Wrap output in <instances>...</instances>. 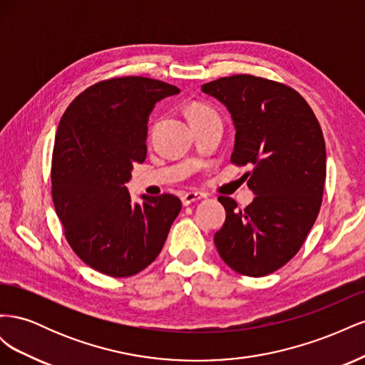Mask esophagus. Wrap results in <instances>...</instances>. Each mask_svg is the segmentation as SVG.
Segmentation results:
<instances>
[{
  "label": "esophagus",
  "mask_w": 365,
  "mask_h": 365,
  "mask_svg": "<svg viewBox=\"0 0 365 365\" xmlns=\"http://www.w3.org/2000/svg\"><path fill=\"white\" fill-rule=\"evenodd\" d=\"M202 197H204V195L200 192H189V193H184L181 196V201H182V205H189L192 202L202 200Z\"/></svg>",
  "instance_id": "obj_1"
}]
</instances>
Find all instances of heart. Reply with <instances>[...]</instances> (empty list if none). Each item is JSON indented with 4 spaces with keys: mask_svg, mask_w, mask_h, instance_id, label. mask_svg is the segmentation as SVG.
<instances>
[{
    "mask_svg": "<svg viewBox=\"0 0 365 365\" xmlns=\"http://www.w3.org/2000/svg\"><path fill=\"white\" fill-rule=\"evenodd\" d=\"M215 111L212 108H208L205 105H195L192 108V120L196 117H201V115H207V114H213Z\"/></svg>",
    "mask_w": 365,
    "mask_h": 365,
    "instance_id": "1",
    "label": "heart"
}]
</instances>
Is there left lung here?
<instances>
[{
	"mask_svg": "<svg viewBox=\"0 0 365 365\" xmlns=\"http://www.w3.org/2000/svg\"><path fill=\"white\" fill-rule=\"evenodd\" d=\"M235 121L231 163L250 165L244 178L256 195L244 210L219 196L225 222L215 235L231 269L263 277L302 248L323 202L326 145L312 108L294 88L251 74L204 83Z\"/></svg>",
	"mask_w": 365,
	"mask_h": 365,
	"instance_id": "left-lung-1",
	"label": "left lung"
}]
</instances>
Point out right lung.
<instances>
[{"label": "right lung", "mask_w": 365, "mask_h": 365, "mask_svg": "<svg viewBox=\"0 0 365 365\" xmlns=\"http://www.w3.org/2000/svg\"><path fill=\"white\" fill-rule=\"evenodd\" d=\"M176 86L141 76L101 81L63 113L51 157V197L71 250L109 277H130L157 259L181 212L175 195H143L125 182L146 160L148 117Z\"/></svg>", "instance_id": "add662e5"}]
</instances>
